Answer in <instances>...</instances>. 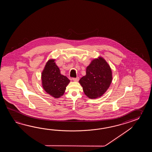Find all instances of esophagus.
<instances>
[{"mask_svg": "<svg viewBox=\"0 0 152 152\" xmlns=\"http://www.w3.org/2000/svg\"><path fill=\"white\" fill-rule=\"evenodd\" d=\"M72 80L74 81H78L79 80V77H75V78H73V79H72Z\"/></svg>", "mask_w": 152, "mask_h": 152, "instance_id": "1", "label": "esophagus"}]
</instances>
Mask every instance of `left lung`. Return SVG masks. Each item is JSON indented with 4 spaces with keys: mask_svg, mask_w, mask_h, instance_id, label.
Masks as SVG:
<instances>
[{
    "mask_svg": "<svg viewBox=\"0 0 152 152\" xmlns=\"http://www.w3.org/2000/svg\"><path fill=\"white\" fill-rule=\"evenodd\" d=\"M86 73L79 81L84 94L90 99L102 96L110 87L113 80L109 65L104 58L98 57L87 66Z\"/></svg>",
    "mask_w": 152,
    "mask_h": 152,
    "instance_id": "1",
    "label": "left lung"
}]
</instances>
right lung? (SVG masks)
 <instances>
[{
	"instance_id": "1",
	"label": "right lung",
	"mask_w": 152,
	"mask_h": 152,
	"mask_svg": "<svg viewBox=\"0 0 152 152\" xmlns=\"http://www.w3.org/2000/svg\"><path fill=\"white\" fill-rule=\"evenodd\" d=\"M42 85L45 92L55 98H58L65 93L70 80L60 73L56 65L55 59H50L46 63L41 74Z\"/></svg>"
}]
</instances>
